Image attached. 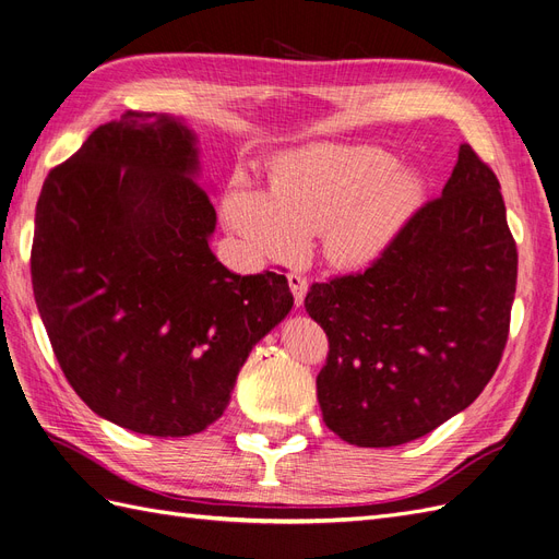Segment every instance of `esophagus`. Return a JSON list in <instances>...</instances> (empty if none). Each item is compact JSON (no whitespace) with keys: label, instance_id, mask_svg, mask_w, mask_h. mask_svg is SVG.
I'll list each match as a JSON object with an SVG mask.
<instances>
[{"label":"esophagus","instance_id":"esophagus-1","mask_svg":"<svg viewBox=\"0 0 559 559\" xmlns=\"http://www.w3.org/2000/svg\"><path fill=\"white\" fill-rule=\"evenodd\" d=\"M287 283H290V290L295 295V304L301 306L304 304V297H306V290H309V283H306L304 276L299 274H290L287 276Z\"/></svg>","mask_w":559,"mask_h":559}]
</instances>
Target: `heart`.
<instances>
[{
  "instance_id": "heart-1",
  "label": "heart",
  "mask_w": 559,
  "mask_h": 559,
  "mask_svg": "<svg viewBox=\"0 0 559 559\" xmlns=\"http://www.w3.org/2000/svg\"><path fill=\"white\" fill-rule=\"evenodd\" d=\"M423 197V178L373 146H322L278 157L269 190L237 178L223 200L225 223L255 258L293 262L306 237L344 269L383 255Z\"/></svg>"
}]
</instances>
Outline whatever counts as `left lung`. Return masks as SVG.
<instances>
[{
  "mask_svg": "<svg viewBox=\"0 0 559 559\" xmlns=\"http://www.w3.org/2000/svg\"><path fill=\"white\" fill-rule=\"evenodd\" d=\"M518 250L495 171L462 143L437 200L367 272L313 283L306 313L325 330L322 420L359 448L429 435L469 406L509 338Z\"/></svg>",
  "mask_w": 559,
  "mask_h": 559,
  "instance_id": "8db88e82",
  "label": "left lung"
}]
</instances>
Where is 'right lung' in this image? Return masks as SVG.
Here are the masks:
<instances>
[{"instance_id":"1","label":"right lung","mask_w":559,"mask_h":559,"mask_svg":"<svg viewBox=\"0 0 559 559\" xmlns=\"http://www.w3.org/2000/svg\"><path fill=\"white\" fill-rule=\"evenodd\" d=\"M181 118L128 111L44 181L32 287L69 385L136 435L190 437L223 416L258 341L293 309L283 274H231Z\"/></svg>"}]
</instances>
